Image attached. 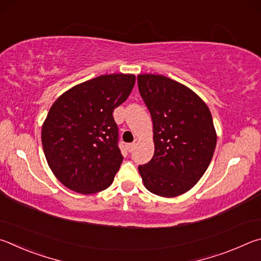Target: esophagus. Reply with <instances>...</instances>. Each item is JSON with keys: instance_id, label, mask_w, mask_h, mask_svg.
I'll return each instance as SVG.
<instances>
[{"instance_id": "1", "label": "esophagus", "mask_w": 261, "mask_h": 261, "mask_svg": "<svg viewBox=\"0 0 261 261\" xmlns=\"http://www.w3.org/2000/svg\"><path fill=\"white\" fill-rule=\"evenodd\" d=\"M134 147H135V143H128V144L126 145V148H127V150H128V152H132V151H133Z\"/></svg>"}]
</instances>
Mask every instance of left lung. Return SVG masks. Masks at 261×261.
Wrapping results in <instances>:
<instances>
[{
	"instance_id": "1",
	"label": "left lung",
	"mask_w": 261,
	"mask_h": 261,
	"mask_svg": "<svg viewBox=\"0 0 261 261\" xmlns=\"http://www.w3.org/2000/svg\"><path fill=\"white\" fill-rule=\"evenodd\" d=\"M141 97L151 114L154 153L139 166L143 184L162 197L182 195L211 163L217 134L211 112L188 87L164 75L140 74Z\"/></svg>"
}]
</instances>
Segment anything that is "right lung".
<instances>
[{
	"instance_id": "add662e5",
	"label": "right lung",
	"mask_w": 261,
	"mask_h": 261,
	"mask_svg": "<svg viewBox=\"0 0 261 261\" xmlns=\"http://www.w3.org/2000/svg\"><path fill=\"white\" fill-rule=\"evenodd\" d=\"M134 85L133 74L100 75L73 87L50 108L41 134L44 156L68 189L94 194L112 184L123 159L113 110Z\"/></svg>"
}]
</instances>
